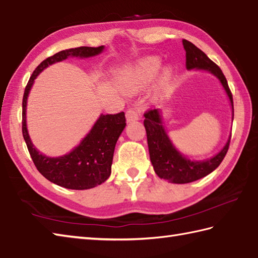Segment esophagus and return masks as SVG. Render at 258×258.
I'll use <instances>...</instances> for the list:
<instances>
[{"label":"esophagus","mask_w":258,"mask_h":258,"mask_svg":"<svg viewBox=\"0 0 258 258\" xmlns=\"http://www.w3.org/2000/svg\"><path fill=\"white\" fill-rule=\"evenodd\" d=\"M125 118H127L128 122L136 121V120H138L140 118V113H139V111H137L136 109L130 108L127 110V111H125Z\"/></svg>","instance_id":"1"}]
</instances>
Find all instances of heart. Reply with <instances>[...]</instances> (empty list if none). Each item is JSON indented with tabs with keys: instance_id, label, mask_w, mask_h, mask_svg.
<instances>
[{
	"instance_id": "1",
	"label": "heart",
	"mask_w": 258,
	"mask_h": 258,
	"mask_svg": "<svg viewBox=\"0 0 258 258\" xmlns=\"http://www.w3.org/2000/svg\"><path fill=\"white\" fill-rule=\"evenodd\" d=\"M161 67L160 59L156 56H149L145 57V59L140 60L137 66H135L131 69L127 70L122 76L121 81L123 86L127 89H138L143 87L146 83H148L152 78H154L157 72L159 71ZM171 78V70L165 69L161 73V81L167 82L169 81Z\"/></svg>"
}]
</instances>
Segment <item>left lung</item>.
I'll return each instance as SVG.
<instances>
[{"label":"left lung","instance_id":"obj_1","mask_svg":"<svg viewBox=\"0 0 258 258\" xmlns=\"http://www.w3.org/2000/svg\"><path fill=\"white\" fill-rule=\"evenodd\" d=\"M183 48L186 50V68L188 70L203 69L212 72L216 76L227 92L232 102L234 112L233 94L228 87L227 80L220 68L213 62L204 52L198 49L195 44L187 40H182ZM144 124L147 133V141L151 164L157 175L162 179L169 180L173 183H187L201 179L209 175L220 165V162L227 154L230 143V137L227 144L213 158L205 161H190L180 152H178L171 141L168 138L166 131L161 124V118L158 109H149L145 112ZM234 115V114H233Z\"/></svg>","mask_w":258,"mask_h":258}]
</instances>
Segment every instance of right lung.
Wrapping results in <instances>:
<instances>
[{"instance_id":"right-lung-1","label":"right lung","mask_w":258,"mask_h":258,"mask_svg":"<svg viewBox=\"0 0 258 258\" xmlns=\"http://www.w3.org/2000/svg\"><path fill=\"white\" fill-rule=\"evenodd\" d=\"M103 46H80V48L63 50L46 57L35 68L25 87L22 100V134L36 169L42 176L57 186L68 189L83 190L101 185L111 173L113 151L119 136L125 127L124 112L106 114L98 119L90 133L70 154L57 158L45 157L36 150L26 129V100L34 79L50 64L67 59L68 56L88 57L97 55Z\"/></svg>"}]
</instances>
